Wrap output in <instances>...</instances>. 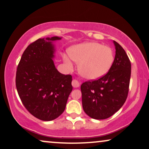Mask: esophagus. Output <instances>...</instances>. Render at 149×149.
<instances>
[{"label": "esophagus", "mask_w": 149, "mask_h": 149, "mask_svg": "<svg viewBox=\"0 0 149 149\" xmlns=\"http://www.w3.org/2000/svg\"><path fill=\"white\" fill-rule=\"evenodd\" d=\"M72 85L73 87L77 88V87H79L80 83H79V81H77V80L74 79V80H72Z\"/></svg>", "instance_id": "esophagus-1"}]
</instances>
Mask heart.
Listing matches in <instances>:
<instances>
[{
    "instance_id": "b5f03b06",
    "label": "heart",
    "mask_w": 149,
    "mask_h": 149,
    "mask_svg": "<svg viewBox=\"0 0 149 149\" xmlns=\"http://www.w3.org/2000/svg\"><path fill=\"white\" fill-rule=\"evenodd\" d=\"M68 56L63 55V60L69 70L73 68L70 59L78 64L80 75L88 80H95L104 76L110 70L114 61L111 48L97 42H85L68 49Z\"/></svg>"
}]
</instances>
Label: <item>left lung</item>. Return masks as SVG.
Wrapping results in <instances>:
<instances>
[{"mask_svg": "<svg viewBox=\"0 0 149 149\" xmlns=\"http://www.w3.org/2000/svg\"><path fill=\"white\" fill-rule=\"evenodd\" d=\"M113 42L116 55L110 70L100 79L86 81L81 86L83 110L93 119L104 120L113 115L128 96L131 63L122 47Z\"/></svg>", "mask_w": 149, "mask_h": 149, "instance_id": "8db88e82", "label": "left lung"}]
</instances>
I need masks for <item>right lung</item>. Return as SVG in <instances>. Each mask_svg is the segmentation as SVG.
Returning <instances> with one entry per match:
<instances>
[{
	"instance_id": "right-lung-1",
	"label": "right lung",
	"mask_w": 149,
	"mask_h": 149,
	"mask_svg": "<svg viewBox=\"0 0 149 149\" xmlns=\"http://www.w3.org/2000/svg\"><path fill=\"white\" fill-rule=\"evenodd\" d=\"M54 37L40 38L28 46L17 66L16 87L29 112L43 121L63 113L72 90V76L59 72L54 63Z\"/></svg>"
}]
</instances>
